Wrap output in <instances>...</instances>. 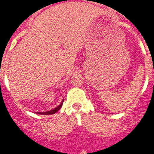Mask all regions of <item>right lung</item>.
Returning <instances> with one entry per match:
<instances>
[{"label":"right lung","instance_id":"1","mask_svg":"<svg viewBox=\"0 0 154 154\" xmlns=\"http://www.w3.org/2000/svg\"><path fill=\"white\" fill-rule=\"evenodd\" d=\"M62 104H63V101H62V103L59 105L58 107H56L55 109H54L51 110V111H48V112H37V114H45V115H47V114H55L56 112H57L58 110H60V109L61 108Z\"/></svg>","mask_w":154,"mask_h":154}]
</instances>
